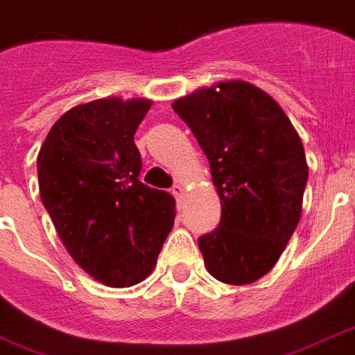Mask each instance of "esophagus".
Returning <instances> with one entry per match:
<instances>
[{"mask_svg":"<svg viewBox=\"0 0 355 355\" xmlns=\"http://www.w3.org/2000/svg\"><path fill=\"white\" fill-rule=\"evenodd\" d=\"M171 193L175 195L177 199H180V197H182V193H184V186H182V184H175V186H173V188H171Z\"/></svg>","mask_w":355,"mask_h":355,"instance_id":"obj_1","label":"esophagus"}]
</instances>
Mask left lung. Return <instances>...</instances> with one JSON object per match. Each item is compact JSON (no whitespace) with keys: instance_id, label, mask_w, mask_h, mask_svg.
Listing matches in <instances>:
<instances>
[{"instance_id":"obj_1","label":"left lung","mask_w":355,"mask_h":355,"mask_svg":"<svg viewBox=\"0 0 355 355\" xmlns=\"http://www.w3.org/2000/svg\"><path fill=\"white\" fill-rule=\"evenodd\" d=\"M210 162L221 221L199 237L214 278L243 286L267 275L291 239L308 182L304 145L280 105L256 86L230 80L177 99Z\"/></svg>"}]
</instances>
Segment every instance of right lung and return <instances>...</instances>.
<instances>
[{"instance_id": "1", "label": "right lung", "mask_w": 355, "mask_h": 355, "mask_svg": "<svg viewBox=\"0 0 355 355\" xmlns=\"http://www.w3.org/2000/svg\"><path fill=\"white\" fill-rule=\"evenodd\" d=\"M150 101L116 97L79 105L51 127L36 160L44 208L64 247L110 287L155 269L175 223V199L139 180L134 134Z\"/></svg>"}]
</instances>
